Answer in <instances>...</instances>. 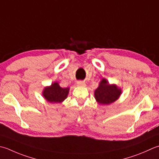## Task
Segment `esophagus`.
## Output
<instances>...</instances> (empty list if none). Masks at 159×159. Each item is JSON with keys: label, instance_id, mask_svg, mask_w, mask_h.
<instances>
[{"label": "esophagus", "instance_id": "esophagus-1", "mask_svg": "<svg viewBox=\"0 0 159 159\" xmlns=\"http://www.w3.org/2000/svg\"><path fill=\"white\" fill-rule=\"evenodd\" d=\"M77 85H78V86L84 87V86H85V83H84L83 81H78V82H77Z\"/></svg>", "mask_w": 159, "mask_h": 159}]
</instances>
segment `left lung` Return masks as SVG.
<instances>
[{
  "instance_id": "8db88e82",
  "label": "left lung",
  "mask_w": 159,
  "mask_h": 159,
  "mask_svg": "<svg viewBox=\"0 0 159 159\" xmlns=\"http://www.w3.org/2000/svg\"><path fill=\"white\" fill-rule=\"evenodd\" d=\"M121 94V90L115 85H110L102 79L94 92L95 98L99 104L108 105L116 101Z\"/></svg>"
}]
</instances>
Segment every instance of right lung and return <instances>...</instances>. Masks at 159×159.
I'll return each mask as SVG.
<instances>
[{"mask_svg":"<svg viewBox=\"0 0 159 159\" xmlns=\"http://www.w3.org/2000/svg\"><path fill=\"white\" fill-rule=\"evenodd\" d=\"M43 93V96L48 102H61L67 98L69 88H62L58 83H54L51 86L45 88Z\"/></svg>","mask_w":159,"mask_h":159,"instance_id":"add662e5","label":"right lung"}]
</instances>
